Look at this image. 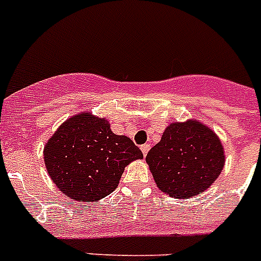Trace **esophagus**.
I'll return each instance as SVG.
<instances>
[{
    "mask_svg": "<svg viewBox=\"0 0 261 261\" xmlns=\"http://www.w3.org/2000/svg\"><path fill=\"white\" fill-rule=\"evenodd\" d=\"M141 150H142V152H143V155H147V152H149V150H150V145H142L141 146Z\"/></svg>",
    "mask_w": 261,
    "mask_h": 261,
    "instance_id": "esophagus-1",
    "label": "esophagus"
}]
</instances>
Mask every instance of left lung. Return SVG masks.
<instances>
[{
	"label": "left lung",
	"mask_w": 261,
	"mask_h": 261,
	"mask_svg": "<svg viewBox=\"0 0 261 261\" xmlns=\"http://www.w3.org/2000/svg\"><path fill=\"white\" fill-rule=\"evenodd\" d=\"M146 162L161 192L173 198H190L219 178L225 152L211 127L189 119L169 124Z\"/></svg>",
	"instance_id": "obj_1"
}]
</instances>
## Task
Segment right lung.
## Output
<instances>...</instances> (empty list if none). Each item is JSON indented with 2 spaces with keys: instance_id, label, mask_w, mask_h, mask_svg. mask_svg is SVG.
I'll use <instances>...</instances> for the list:
<instances>
[{
  "instance_id": "1",
  "label": "right lung",
  "mask_w": 261,
  "mask_h": 261,
  "mask_svg": "<svg viewBox=\"0 0 261 261\" xmlns=\"http://www.w3.org/2000/svg\"><path fill=\"white\" fill-rule=\"evenodd\" d=\"M143 154L106 118L83 111L63 122L44 146V164L63 194L97 202L116 189L124 167Z\"/></svg>"
}]
</instances>
